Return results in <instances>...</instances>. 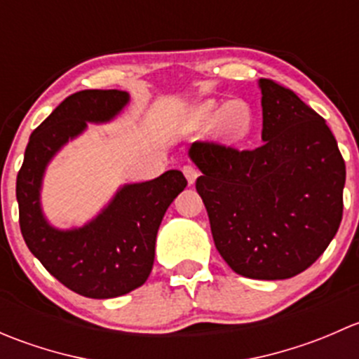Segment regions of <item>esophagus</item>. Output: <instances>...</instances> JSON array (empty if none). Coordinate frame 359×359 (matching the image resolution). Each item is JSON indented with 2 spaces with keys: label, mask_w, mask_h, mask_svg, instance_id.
Returning <instances> with one entry per match:
<instances>
[{
  "label": "esophagus",
  "mask_w": 359,
  "mask_h": 359,
  "mask_svg": "<svg viewBox=\"0 0 359 359\" xmlns=\"http://www.w3.org/2000/svg\"><path fill=\"white\" fill-rule=\"evenodd\" d=\"M182 172H184V175H186L187 182H189V184L196 182V179H198V170L194 168L193 165H184V166H182Z\"/></svg>",
  "instance_id": "obj_1"
}]
</instances>
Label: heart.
Instances as JSON below:
<instances>
[{
  "label": "heart",
  "instance_id": "1",
  "mask_svg": "<svg viewBox=\"0 0 359 359\" xmlns=\"http://www.w3.org/2000/svg\"><path fill=\"white\" fill-rule=\"evenodd\" d=\"M215 118V132L224 140L245 139L253 125V114L247 102L243 100H229L219 111L213 104H205L194 114V123L198 126H206Z\"/></svg>",
  "mask_w": 359,
  "mask_h": 359
}]
</instances>
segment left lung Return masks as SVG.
<instances>
[{"label":"left lung","instance_id":"left-lung-1","mask_svg":"<svg viewBox=\"0 0 359 359\" xmlns=\"http://www.w3.org/2000/svg\"><path fill=\"white\" fill-rule=\"evenodd\" d=\"M259 85L262 146L240 151L196 140L189 154L201 170L196 191L222 259L252 280H287L334 240L346 163L316 111L273 79Z\"/></svg>","mask_w":359,"mask_h":359}]
</instances>
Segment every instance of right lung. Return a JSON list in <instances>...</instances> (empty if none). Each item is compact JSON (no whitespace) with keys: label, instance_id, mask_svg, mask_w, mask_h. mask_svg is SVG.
<instances>
[{"label":"right lung","instance_id":"right-lung-1","mask_svg":"<svg viewBox=\"0 0 359 359\" xmlns=\"http://www.w3.org/2000/svg\"><path fill=\"white\" fill-rule=\"evenodd\" d=\"M128 102L119 90H81L64 99L31 133L17 175L19 224L25 245L53 278L90 299L125 295L146 283L154 245L170 203L187 186L179 170L126 186L93 222L57 231L39 210V184L50 158L78 135L86 121H107Z\"/></svg>","mask_w":359,"mask_h":359}]
</instances>
